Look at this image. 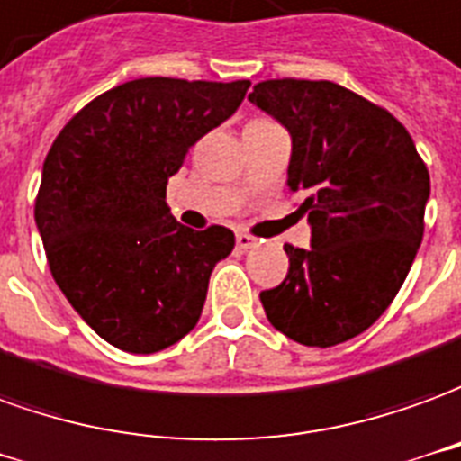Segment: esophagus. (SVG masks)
Returning a JSON list of instances; mask_svg holds the SVG:
<instances>
[{
	"label": "esophagus",
	"mask_w": 461,
	"mask_h": 461,
	"mask_svg": "<svg viewBox=\"0 0 461 461\" xmlns=\"http://www.w3.org/2000/svg\"><path fill=\"white\" fill-rule=\"evenodd\" d=\"M236 246L240 248V250H250V248L258 246V238L248 236V233H238V236H236Z\"/></svg>",
	"instance_id": "esophagus-1"
}]
</instances>
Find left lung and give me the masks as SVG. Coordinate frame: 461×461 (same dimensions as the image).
Segmentation results:
<instances>
[{
  "instance_id": "8db88e82",
  "label": "left lung",
  "mask_w": 461,
  "mask_h": 461,
  "mask_svg": "<svg viewBox=\"0 0 461 461\" xmlns=\"http://www.w3.org/2000/svg\"><path fill=\"white\" fill-rule=\"evenodd\" d=\"M248 101L288 129L290 191L305 195L310 248L260 303L270 325L308 348L350 340L402 288L424 233L429 171L390 111L332 81H260Z\"/></svg>"
}]
</instances>
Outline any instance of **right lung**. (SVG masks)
<instances>
[{
  "instance_id": "obj_1",
  "label": "right lung",
  "mask_w": 461,
  "mask_h": 461,
  "mask_svg": "<svg viewBox=\"0 0 461 461\" xmlns=\"http://www.w3.org/2000/svg\"><path fill=\"white\" fill-rule=\"evenodd\" d=\"M250 81L133 79L89 101L51 143L34 218L71 308L119 350L151 355L195 328L233 230L185 228L166 185Z\"/></svg>"
}]
</instances>
